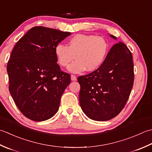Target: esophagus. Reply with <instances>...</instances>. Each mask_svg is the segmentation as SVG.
I'll list each match as a JSON object with an SVG mask.
<instances>
[{"instance_id":"obj_1","label":"esophagus","mask_w":152,"mask_h":152,"mask_svg":"<svg viewBox=\"0 0 152 152\" xmlns=\"http://www.w3.org/2000/svg\"><path fill=\"white\" fill-rule=\"evenodd\" d=\"M71 80H77V77H76V76L75 75H71Z\"/></svg>"}]
</instances>
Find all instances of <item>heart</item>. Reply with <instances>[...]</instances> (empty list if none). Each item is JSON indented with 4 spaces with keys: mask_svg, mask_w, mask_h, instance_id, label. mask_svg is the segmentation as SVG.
I'll list each match as a JSON object with an SVG mask.
<instances>
[{
    "mask_svg": "<svg viewBox=\"0 0 152 152\" xmlns=\"http://www.w3.org/2000/svg\"><path fill=\"white\" fill-rule=\"evenodd\" d=\"M109 43L101 36L77 34L69 39L68 47L61 44L55 46L54 52L60 66H67L75 58L77 60L67 67L69 72L79 73L86 70L94 72L106 60Z\"/></svg>",
    "mask_w": 152,
    "mask_h": 152,
    "instance_id": "heart-1",
    "label": "heart"
}]
</instances>
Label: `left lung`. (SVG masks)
Wrapping results in <instances>:
<instances>
[{"label":"left lung","instance_id":"8db88e82","mask_svg":"<svg viewBox=\"0 0 152 152\" xmlns=\"http://www.w3.org/2000/svg\"><path fill=\"white\" fill-rule=\"evenodd\" d=\"M110 36L117 40L115 36ZM133 66L131 51L119 42L113 46L98 69L78 77L80 106L88 118L104 121L121 111L134 83Z\"/></svg>","mask_w":152,"mask_h":152}]
</instances>
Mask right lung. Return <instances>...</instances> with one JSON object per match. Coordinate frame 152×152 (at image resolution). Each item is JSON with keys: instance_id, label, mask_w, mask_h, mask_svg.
<instances>
[{"instance_id": "1", "label": "right lung", "mask_w": 152, "mask_h": 152, "mask_svg": "<svg viewBox=\"0 0 152 152\" xmlns=\"http://www.w3.org/2000/svg\"><path fill=\"white\" fill-rule=\"evenodd\" d=\"M71 34L34 27L12 52L7 66L9 91L18 109L29 119L43 121L57 113L71 77L61 71L54 48Z\"/></svg>"}]
</instances>
